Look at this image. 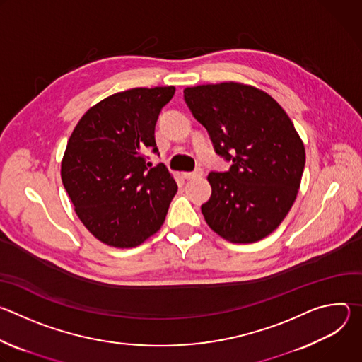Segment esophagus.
Here are the masks:
<instances>
[{
    "label": "esophagus",
    "mask_w": 362,
    "mask_h": 362,
    "mask_svg": "<svg viewBox=\"0 0 362 362\" xmlns=\"http://www.w3.org/2000/svg\"><path fill=\"white\" fill-rule=\"evenodd\" d=\"M203 176V170L202 169H196L194 172H187V173H183V177L187 179V180H194V179H199Z\"/></svg>",
    "instance_id": "1"
}]
</instances>
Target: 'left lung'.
Returning <instances> with one entry per match:
<instances>
[{
  "label": "left lung",
  "instance_id": "1",
  "mask_svg": "<svg viewBox=\"0 0 362 362\" xmlns=\"http://www.w3.org/2000/svg\"><path fill=\"white\" fill-rule=\"evenodd\" d=\"M183 94L216 154L232 162L228 172L208 176L206 223L233 243L264 239L285 219L300 185L305 147L293 123L268 93L252 86L203 84Z\"/></svg>",
  "mask_w": 362,
  "mask_h": 362
}]
</instances>
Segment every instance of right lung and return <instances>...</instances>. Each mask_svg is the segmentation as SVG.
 Listing matches in <instances>:
<instances>
[{
	"label": "right lung",
	"mask_w": 362,
	"mask_h": 362,
	"mask_svg": "<svg viewBox=\"0 0 362 362\" xmlns=\"http://www.w3.org/2000/svg\"><path fill=\"white\" fill-rule=\"evenodd\" d=\"M173 86L130 88L88 109L74 127L62 162V180L83 225L103 243L134 247L165 222L177 185L159 153L154 127Z\"/></svg>",
	"instance_id": "right-lung-1"
}]
</instances>
